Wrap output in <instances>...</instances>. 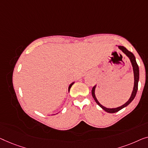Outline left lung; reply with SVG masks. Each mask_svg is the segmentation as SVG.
<instances>
[{"instance_id":"left-lung-1","label":"left lung","mask_w":148,"mask_h":148,"mask_svg":"<svg viewBox=\"0 0 148 148\" xmlns=\"http://www.w3.org/2000/svg\"><path fill=\"white\" fill-rule=\"evenodd\" d=\"M119 48L123 52L125 55L127 56V57L130 58L131 62H132V66H133V69H134V90H133L132 94L131 95L130 99H129V101L124 104L123 105L117 108H114V109H108V108H106L105 107H103V105H101V104L99 103V101H97V98L95 97V86L92 88V95L93 99H95V101L96 103L98 104V105H99L102 109L103 110H105L106 112L109 113H116V112H118L119 111H120L121 109H123L124 107H125L127 106L129 104H130L132 103V101L134 99V98L136 97V95L137 94V88H138V81H139V67L138 65H137L136 60V58L134 54H133L131 51H128L125 47L123 46H119Z\"/></svg>"}]
</instances>
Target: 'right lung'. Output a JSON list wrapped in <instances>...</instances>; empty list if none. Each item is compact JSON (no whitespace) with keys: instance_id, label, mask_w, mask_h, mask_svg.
Instances as JSON below:
<instances>
[{"instance_id":"right-lung-1","label":"right lung","mask_w":148,"mask_h":148,"mask_svg":"<svg viewBox=\"0 0 148 148\" xmlns=\"http://www.w3.org/2000/svg\"><path fill=\"white\" fill-rule=\"evenodd\" d=\"M74 84V82H73V83H72V84H70V86H69V88H68V90H69V91H70V88H71V86H72V84Z\"/></svg>"}]
</instances>
